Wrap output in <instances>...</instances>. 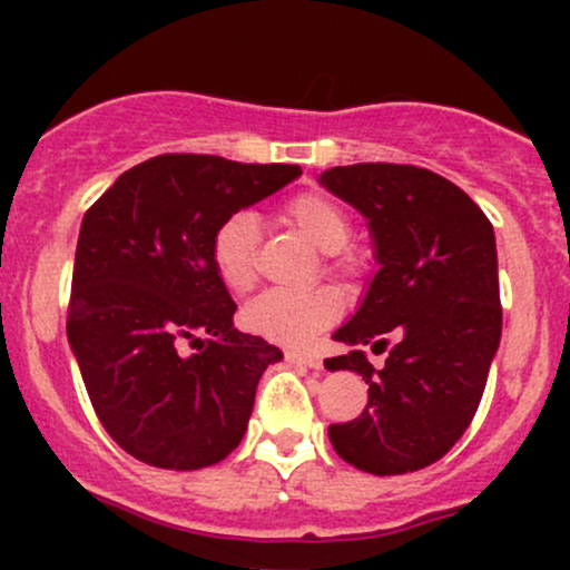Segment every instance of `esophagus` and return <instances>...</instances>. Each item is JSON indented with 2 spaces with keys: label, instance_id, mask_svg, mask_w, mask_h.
<instances>
[{
  "label": "esophagus",
  "instance_id": "1",
  "mask_svg": "<svg viewBox=\"0 0 570 570\" xmlns=\"http://www.w3.org/2000/svg\"><path fill=\"white\" fill-rule=\"evenodd\" d=\"M286 358L294 364H305L311 370H324V358L313 356V353H299V351H286Z\"/></svg>",
  "mask_w": 570,
  "mask_h": 570
}]
</instances>
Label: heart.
Segmentation results:
<instances>
[{
    "label": "heart",
    "instance_id": "heart-1",
    "mask_svg": "<svg viewBox=\"0 0 570 570\" xmlns=\"http://www.w3.org/2000/svg\"><path fill=\"white\" fill-rule=\"evenodd\" d=\"M284 217L318 248L330 252V271L348 276L353 259L340 248L351 240V219L345 208L330 195L299 193L284 203ZM259 222L252 212H233L219 222L212 235L214 273L230 292H248L257 281ZM343 294L335 286L313 289H271L254 297L240 313V322L254 335L281 345H305L318 332L335 324L343 313Z\"/></svg>",
    "mask_w": 570,
    "mask_h": 570
}]
</instances>
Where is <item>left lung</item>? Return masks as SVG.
Segmentation results:
<instances>
[{"label":"left lung","mask_w":570,"mask_h":570,"mask_svg":"<svg viewBox=\"0 0 570 570\" xmlns=\"http://www.w3.org/2000/svg\"><path fill=\"white\" fill-rule=\"evenodd\" d=\"M322 185L370 219L381 271L326 358L370 383L362 415L332 423L330 442L370 474L426 469L461 440L485 391L501 340L495 235L482 208L444 176L399 163H356ZM395 343L391 344L390 340ZM389 350L381 371L361 348Z\"/></svg>","instance_id":"left-lung-1"}]
</instances>
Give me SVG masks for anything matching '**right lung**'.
<instances>
[{
  "label": "right lung",
  "instance_id": "right-lung-1",
  "mask_svg": "<svg viewBox=\"0 0 570 570\" xmlns=\"http://www.w3.org/2000/svg\"><path fill=\"white\" fill-rule=\"evenodd\" d=\"M299 174L286 163L158 155L85 212L69 345L101 426L149 466H214L244 440L259 377L281 351L235 330L208 246L227 214Z\"/></svg>",
  "mask_w": 570,
  "mask_h": 570
}]
</instances>
